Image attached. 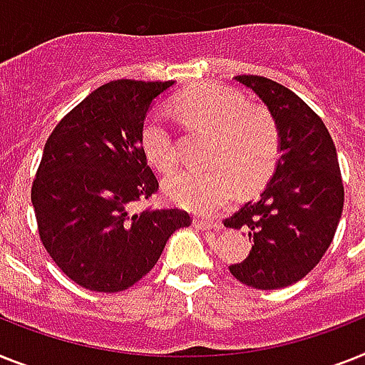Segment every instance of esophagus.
Returning a JSON list of instances; mask_svg holds the SVG:
<instances>
[{"label":"esophagus","instance_id":"1","mask_svg":"<svg viewBox=\"0 0 365 365\" xmlns=\"http://www.w3.org/2000/svg\"><path fill=\"white\" fill-rule=\"evenodd\" d=\"M194 225L197 227V230L201 231H216L220 230V224H216V222H210V220H203V218H195L194 220Z\"/></svg>","mask_w":365,"mask_h":365}]
</instances>
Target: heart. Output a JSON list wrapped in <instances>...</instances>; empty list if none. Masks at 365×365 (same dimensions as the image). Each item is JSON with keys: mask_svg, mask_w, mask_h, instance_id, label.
<instances>
[{"mask_svg": "<svg viewBox=\"0 0 365 365\" xmlns=\"http://www.w3.org/2000/svg\"><path fill=\"white\" fill-rule=\"evenodd\" d=\"M175 108L194 126L216 134L218 143L210 158L215 170H185L165 180L170 201L200 215H215L235 200L239 182L244 190H254L269 179L282 149L278 123L269 111L250 106L237 89L216 83L190 87L177 96ZM140 143L158 171L168 173L179 164V143L160 111L147 113Z\"/></svg>", "mask_w": 365, "mask_h": 365, "instance_id": "obj_1", "label": "heart"}]
</instances>
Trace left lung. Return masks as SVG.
I'll return each instance as SVG.
<instances>
[{
  "label": "left lung",
  "instance_id": "1",
  "mask_svg": "<svg viewBox=\"0 0 365 365\" xmlns=\"http://www.w3.org/2000/svg\"><path fill=\"white\" fill-rule=\"evenodd\" d=\"M267 104L282 135L272 179L257 200L224 222L250 237L252 250L230 267L255 289H282L312 272L332 242L343 210L338 153L323 119L285 86L263 76H235Z\"/></svg>",
  "mask_w": 365,
  "mask_h": 365
}]
</instances>
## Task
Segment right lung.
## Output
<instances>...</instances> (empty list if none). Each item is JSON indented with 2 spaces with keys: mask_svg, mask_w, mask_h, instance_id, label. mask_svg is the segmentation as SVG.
<instances>
[{
  "mask_svg": "<svg viewBox=\"0 0 365 365\" xmlns=\"http://www.w3.org/2000/svg\"><path fill=\"white\" fill-rule=\"evenodd\" d=\"M171 86L104 83L57 123L44 145L31 186L38 237L81 287H132L155 267L171 233L192 224L180 209L132 210L158 192L140 134L150 102Z\"/></svg>",
  "mask_w": 365,
  "mask_h": 365,
  "instance_id": "right-lung-1",
  "label": "right lung"
}]
</instances>
